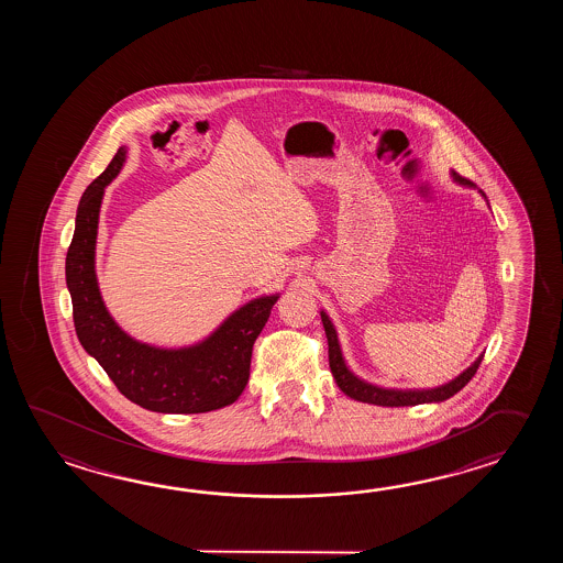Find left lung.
I'll return each mask as SVG.
<instances>
[{
  "label": "left lung",
  "mask_w": 563,
  "mask_h": 563,
  "mask_svg": "<svg viewBox=\"0 0 563 563\" xmlns=\"http://www.w3.org/2000/svg\"><path fill=\"white\" fill-rule=\"evenodd\" d=\"M453 179L459 180L461 185H471V180L461 177L455 170H453ZM322 323L323 330H325V338H328L330 371L334 374L335 384L350 398L360 400V402L376 405V407H415V405H424V402H443L446 398L455 396L475 376L478 364L483 360V356H478L473 362V366H468L467 371L463 372L461 376H456L455 380H451V383L444 384V386H439V388H431V390H386V388H378V386H372V384L360 380L358 376H354L352 372L347 371L344 358H342V352H340L334 325H332L330 318L323 311Z\"/></svg>",
  "instance_id": "1"
}]
</instances>
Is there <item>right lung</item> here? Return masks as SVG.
Masks as SVG:
<instances>
[{
  "label": "right lung",
  "instance_id": "add662e5",
  "mask_svg": "<svg viewBox=\"0 0 563 563\" xmlns=\"http://www.w3.org/2000/svg\"><path fill=\"white\" fill-rule=\"evenodd\" d=\"M124 148L88 185L66 255L74 328L80 344L134 405L168 415H197L233 405L250 380L253 344L277 296L253 299L231 313L205 342L180 350L141 344L124 334L100 298L95 274L96 229L104 187L124 163Z\"/></svg>",
  "mask_w": 563,
  "mask_h": 563
}]
</instances>
